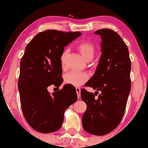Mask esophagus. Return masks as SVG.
<instances>
[{"mask_svg":"<svg viewBox=\"0 0 148 148\" xmlns=\"http://www.w3.org/2000/svg\"><path fill=\"white\" fill-rule=\"evenodd\" d=\"M76 94H77V96L79 97V98L81 97V89L80 88H76Z\"/></svg>","mask_w":148,"mask_h":148,"instance_id":"obj_1","label":"esophagus"}]
</instances>
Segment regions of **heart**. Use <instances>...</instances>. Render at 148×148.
<instances>
[{"instance_id":"1","label":"heart","mask_w":148,"mask_h":148,"mask_svg":"<svg viewBox=\"0 0 148 148\" xmlns=\"http://www.w3.org/2000/svg\"><path fill=\"white\" fill-rule=\"evenodd\" d=\"M78 51L82 55L86 61H90L93 58L95 54V47L93 44L89 42H81L77 46ZM68 53V51H64L61 56V65L62 67H64V60H65L66 56ZM89 79V76L86 72H77L72 71L67 72L64 74V82L67 84L71 86L79 87L86 83Z\"/></svg>"}]
</instances>
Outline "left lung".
Masks as SVG:
<instances>
[{
  "label": "left lung",
  "instance_id": "8db88e82",
  "mask_svg": "<svg viewBox=\"0 0 148 148\" xmlns=\"http://www.w3.org/2000/svg\"><path fill=\"white\" fill-rule=\"evenodd\" d=\"M95 33L102 40L101 55L95 73L86 84L97 91L81 90L87 105L82 125L88 133L103 136L118 126L125 114L131 90V60L126 44L116 32L103 28ZM98 91L101 94L95 98Z\"/></svg>",
  "mask_w": 148,
  "mask_h": 148
}]
</instances>
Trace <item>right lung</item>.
<instances>
[{
	"mask_svg": "<svg viewBox=\"0 0 148 148\" xmlns=\"http://www.w3.org/2000/svg\"><path fill=\"white\" fill-rule=\"evenodd\" d=\"M81 35L80 32L47 30L35 35L25 47L18 88L23 116L37 132L48 134L58 130L65 110L77 100L76 88L71 85H64L52 94L47 88L62 84L61 56L64 47Z\"/></svg>",
	"mask_w": 148,
	"mask_h": 148,
	"instance_id": "1",
	"label": "right lung"
}]
</instances>
